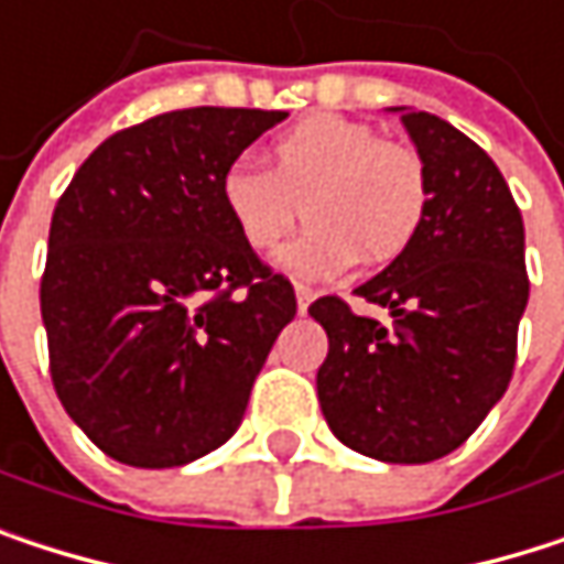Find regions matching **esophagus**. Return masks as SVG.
<instances>
[{"mask_svg":"<svg viewBox=\"0 0 564 564\" xmlns=\"http://www.w3.org/2000/svg\"><path fill=\"white\" fill-rule=\"evenodd\" d=\"M295 299H299V312L305 315V312H308V305L315 302V292H312L308 285H295Z\"/></svg>","mask_w":564,"mask_h":564,"instance_id":"34e87169","label":"esophagus"}]
</instances>
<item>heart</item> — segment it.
<instances>
[{"label": "heart", "instance_id": "obj_1", "mask_svg": "<svg viewBox=\"0 0 564 564\" xmlns=\"http://www.w3.org/2000/svg\"><path fill=\"white\" fill-rule=\"evenodd\" d=\"M269 170L229 163L219 206L246 249L269 256L305 216L312 226L279 252L299 279H338L365 252L371 265L398 259L421 232L430 203L423 156L338 115H312L269 143Z\"/></svg>", "mask_w": 564, "mask_h": 564}]
</instances>
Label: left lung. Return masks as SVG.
Segmentation results:
<instances>
[{
  "label": "left lung",
  "mask_w": 564,
  "mask_h": 564,
  "mask_svg": "<svg viewBox=\"0 0 564 564\" xmlns=\"http://www.w3.org/2000/svg\"><path fill=\"white\" fill-rule=\"evenodd\" d=\"M426 166L417 239L355 289L394 325L325 295L308 315L328 335L318 404L332 433L384 463L453 453L506 394L529 302L522 213L489 153L436 115L394 108Z\"/></svg>",
  "instance_id": "obj_1"
}]
</instances>
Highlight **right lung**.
I'll return each instance as SVG.
<instances>
[{
    "instance_id": "right-lung-1",
    "label": "right lung",
    "mask_w": 564,
    "mask_h": 564,
    "mask_svg": "<svg viewBox=\"0 0 564 564\" xmlns=\"http://www.w3.org/2000/svg\"><path fill=\"white\" fill-rule=\"evenodd\" d=\"M285 111L186 108L101 143L62 193L42 275L52 384L88 440L141 469L223 446L295 289L219 206V173Z\"/></svg>"
}]
</instances>
